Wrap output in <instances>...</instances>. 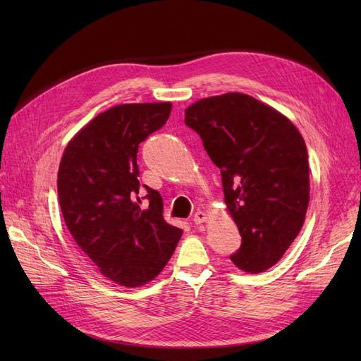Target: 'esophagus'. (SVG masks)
I'll list each match as a JSON object with an SVG mask.
<instances>
[{"mask_svg":"<svg viewBox=\"0 0 361 361\" xmlns=\"http://www.w3.org/2000/svg\"><path fill=\"white\" fill-rule=\"evenodd\" d=\"M204 221H206V214H204V212L197 211V212L193 215V222H195L196 225H199V224H202V222H204Z\"/></svg>","mask_w":361,"mask_h":361,"instance_id":"esophagus-1","label":"esophagus"}]
</instances>
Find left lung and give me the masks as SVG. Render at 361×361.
<instances>
[{"label":"left lung","instance_id":"8db88e82","mask_svg":"<svg viewBox=\"0 0 361 361\" xmlns=\"http://www.w3.org/2000/svg\"><path fill=\"white\" fill-rule=\"evenodd\" d=\"M221 169L225 203L241 235L237 268H272L300 233L309 204L307 147L295 126L244 93H225L185 109Z\"/></svg>","mask_w":361,"mask_h":361}]
</instances>
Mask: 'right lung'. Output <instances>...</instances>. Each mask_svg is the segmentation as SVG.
<instances>
[{"instance_id": "add662e5", "label": "right lung", "mask_w": 361, "mask_h": 361, "mask_svg": "<svg viewBox=\"0 0 361 361\" xmlns=\"http://www.w3.org/2000/svg\"><path fill=\"white\" fill-rule=\"evenodd\" d=\"M169 112V102L112 106L73 137L60 162L56 188L71 237L104 276L123 287L154 279L183 234L165 222L161 195L139 181V145Z\"/></svg>"}]
</instances>
